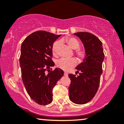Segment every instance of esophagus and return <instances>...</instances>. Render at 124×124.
Segmentation results:
<instances>
[{"instance_id":"1","label":"esophagus","mask_w":124,"mask_h":124,"mask_svg":"<svg viewBox=\"0 0 124 124\" xmlns=\"http://www.w3.org/2000/svg\"><path fill=\"white\" fill-rule=\"evenodd\" d=\"M64 76H68V73H67V72H64Z\"/></svg>"}]
</instances>
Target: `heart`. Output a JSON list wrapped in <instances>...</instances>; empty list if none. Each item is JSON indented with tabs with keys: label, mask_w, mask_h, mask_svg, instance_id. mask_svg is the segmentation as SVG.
I'll return each mask as SVG.
<instances>
[{
	"label": "heart",
	"mask_w": 124,
	"mask_h": 124,
	"mask_svg": "<svg viewBox=\"0 0 124 124\" xmlns=\"http://www.w3.org/2000/svg\"><path fill=\"white\" fill-rule=\"evenodd\" d=\"M64 41L68 44L69 46L72 49H76L75 54L78 57V60L80 61L83 60L86 57V52L85 49L84 48H79L80 42L78 39L73 37H69L64 39ZM60 44V41L57 40L54 41L52 46V51L53 54H55L58 51L59 46ZM76 64V59L74 58L71 59H60L57 61L56 65L59 68L62 69L64 70H69L73 68Z\"/></svg>",
	"instance_id": "1"
}]
</instances>
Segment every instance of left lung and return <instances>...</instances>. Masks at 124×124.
Returning a JSON list of instances; mask_svg holds the SVG:
<instances>
[{
	"instance_id": "obj_1",
	"label": "left lung",
	"mask_w": 124,
	"mask_h": 124,
	"mask_svg": "<svg viewBox=\"0 0 124 124\" xmlns=\"http://www.w3.org/2000/svg\"><path fill=\"white\" fill-rule=\"evenodd\" d=\"M83 42L86 56L84 62L76 67V76L69 74L70 84L69 94L70 101L77 104L89 102L97 93L102 73L104 54L102 42L93 34L80 32L75 34Z\"/></svg>"
}]
</instances>
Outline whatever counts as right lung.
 I'll return each instance as SVG.
<instances>
[{"label":"right lung","instance_id":"add662e5","mask_svg":"<svg viewBox=\"0 0 124 124\" xmlns=\"http://www.w3.org/2000/svg\"><path fill=\"white\" fill-rule=\"evenodd\" d=\"M60 36L38 31L27 36L21 46L19 62L22 80L28 95L39 105L52 102L53 88L64 75L60 68H51L54 65L52 45Z\"/></svg>","mask_w":124,"mask_h":124}]
</instances>
